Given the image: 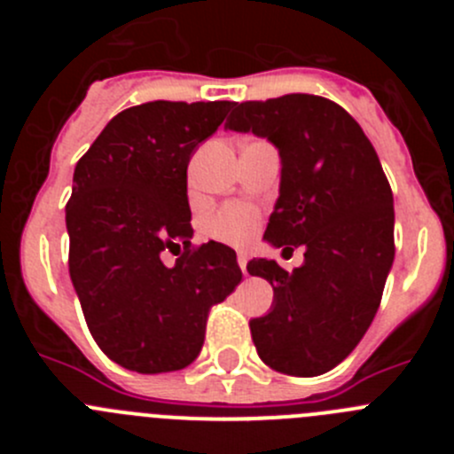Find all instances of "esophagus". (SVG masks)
I'll return each instance as SVG.
<instances>
[{
	"label": "esophagus",
	"mask_w": 454,
	"mask_h": 454,
	"mask_svg": "<svg viewBox=\"0 0 454 454\" xmlns=\"http://www.w3.org/2000/svg\"><path fill=\"white\" fill-rule=\"evenodd\" d=\"M239 266L243 270V275H247V254L246 252H239Z\"/></svg>",
	"instance_id": "34e87169"
}]
</instances>
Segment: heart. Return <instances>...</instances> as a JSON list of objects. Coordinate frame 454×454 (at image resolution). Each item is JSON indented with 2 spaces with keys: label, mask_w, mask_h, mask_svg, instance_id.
Returning <instances> with one entry per match:
<instances>
[{
  "label": "heart",
  "mask_w": 454,
  "mask_h": 454,
  "mask_svg": "<svg viewBox=\"0 0 454 454\" xmlns=\"http://www.w3.org/2000/svg\"><path fill=\"white\" fill-rule=\"evenodd\" d=\"M259 215L247 204H230L208 220V234L224 243H246L256 231Z\"/></svg>",
  "instance_id": "1"
}]
</instances>
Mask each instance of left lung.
Segmentation results:
<instances>
[{"label": "left lung", "instance_id": "obj_1", "mask_svg": "<svg viewBox=\"0 0 454 454\" xmlns=\"http://www.w3.org/2000/svg\"><path fill=\"white\" fill-rule=\"evenodd\" d=\"M224 127L277 147L279 198L263 239L304 247L293 272L272 259L247 263L275 293L270 311L250 320L256 352L272 371L323 375L364 339L393 266L395 215L382 163L346 108L318 95L236 104Z\"/></svg>", "mask_w": 454, "mask_h": 454}]
</instances>
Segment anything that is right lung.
Listing matches in <instances>:
<instances>
[{
    "label": "right lung",
    "mask_w": 454,
    "mask_h": 454,
    "mask_svg": "<svg viewBox=\"0 0 454 454\" xmlns=\"http://www.w3.org/2000/svg\"><path fill=\"white\" fill-rule=\"evenodd\" d=\"M234 102L124 108L79 159L66 207L70 277L88 330L127 371L170 372L195 362L208 309L240 272L231 247H192L186 170ZM163 249H182L176 266Z\"/></svg>",
    "instance_id": "right-lung-1"
}]
</instances>
